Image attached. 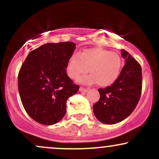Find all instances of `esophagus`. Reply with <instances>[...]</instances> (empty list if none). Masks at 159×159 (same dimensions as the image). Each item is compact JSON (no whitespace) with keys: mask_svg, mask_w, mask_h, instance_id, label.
Segmentation results:
<instances>
[{"mask_svg":"<svg viewBox=\"0 0 159 159\" xmlns=\"http://www.w3.org/2000/svg\"><path fill=\"white\" fill-rule=\"evenodd\" d=\"M79 90L81 91V92H82V93H87V88H84V87H81L79 88Z\"/></svg>","mask_w":159,"mask_h":159,"instance_id":"34e87169","label":"esophagus"}]
</instances>
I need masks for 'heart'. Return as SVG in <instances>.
<instances>
[{
    "label": "heart",
    "mask_w": 159,
    "mask_h": 159,
    "mask_svg": "<svg viewBox=\"0 0 159 159\" xmlns=\"http://www.w3.org/2000/svg\"><path fill=\"white\" fill-rule=\"evenodd\" d=\"M122 66L123 61L118 53L91 48L72 54L67 62L66 72L69 78L77 80L89 69L90 74L80 78L82 84L90 85L97 82L100 87H107L119 77Z\"/></svg>",
    "instance_id": "heart-1"
}]
</instances>
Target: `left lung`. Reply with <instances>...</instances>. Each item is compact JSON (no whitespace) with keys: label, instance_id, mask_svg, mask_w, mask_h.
Wrapping results in <instances>:
<instances>
[{"label":"left lung","instance_id":"left-lung-1","mask_svg":"<svg viewBox=\"0 0 159 159\" xmlns=\"http://www.w3.org/2000/svg\"><path fill=\"white\" fill-rule=\"evenodd\" d=\"M125 63L114 84L98 89L100 98L93 105L95 116L102 123L115 124L128 117L134 110L142 90V69L140 63L122 49Z\"/></svg>","mask_w":159,"mask_h":159}]
</instances>
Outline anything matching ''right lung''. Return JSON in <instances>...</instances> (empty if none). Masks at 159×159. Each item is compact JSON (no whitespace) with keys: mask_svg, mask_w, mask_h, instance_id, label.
Wrapping results in <instances>:
<instances>
[{"mask_svg":"<svg viewBox=\"0 0 159 159\" xmlns=\"http://www.w3.org/2000/svg\"><path fill=\"white\" fill-rule=\"evenodd\" d=\"M75 49L72 42L47 43L28 54L18 76L24 108L37 123L51 125L64 116L66 100L79 86L66 73V64Z\"/></svg>","mask_w":159,"mask_h":159,"instance_id":"right-lung-1","label":"right lung"}]
</instances>
